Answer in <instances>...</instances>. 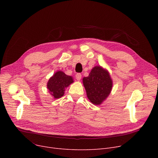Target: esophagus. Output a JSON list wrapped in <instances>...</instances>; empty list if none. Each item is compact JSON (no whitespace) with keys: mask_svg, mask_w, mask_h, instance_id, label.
Returning a JSON list of instances; mask_svg holds the SVG:
<instances>
[{"mask_svg":"<svg viewBox=\"0 0 158 158\" xmlns=\"http://www.w3.org/2000/svg\"><path fill=\"white\" fill-rule=\"evenodd\" d=\"M81 77H82V76H81V74L80 73H77V74H76V79H77V81H80V80H81Z\"/></svg>","mask_w":158,"mask_h":158,"instance_id":"esophagus-1","label":"esophagus"}]
</instances>
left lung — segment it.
Segmentation results:
<instances>
[{
	"label": "left lung",
	"mask_w": 158,
	"mask_h": 158,
	"mask_svg": "<svg viewBox=\"0 0 158 158\" xmlns=\"http://www.w3.org/2000/svg\"><path fill=\"white\" fill-rule=\"evenodd\" d=\"M86 95L90 102L100 105L109 96L113 87V81L108 71L101 66H96L89 76L82 79Z\"/></svg>",
	"instance_id": "obj_1"
}]
</instances>
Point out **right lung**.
<instances>
[{
  "mask_svg": "<svg viewBox=\"0 0 158 158\" xmlns=\"http://www.w3.org/2000/svg\"><path fill=\"white\" fill-rule=\"evenodd\" d=\"M72 82V77L67 76L62 71H57L49 79L47 86L49 93L54 98H59L63 96L65 88Z\"/></svg>",
  "mask_w": 158,
  "mask_h": 158,
  "instance_id": "1",
  "label": "right lung"
}]
</instances>
